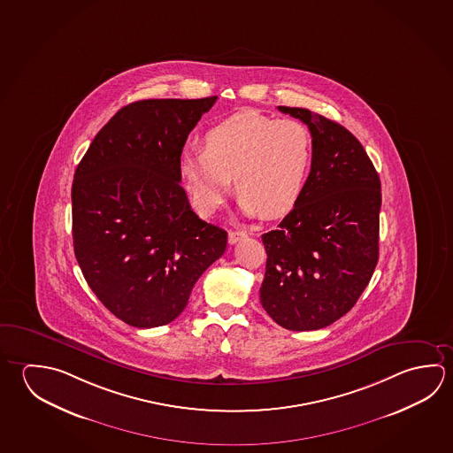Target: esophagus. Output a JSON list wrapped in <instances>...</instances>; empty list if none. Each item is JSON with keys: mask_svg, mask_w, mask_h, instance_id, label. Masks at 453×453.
<instances>
[{"mask_svg": "<svg viewBox=\"0 0 453 453\" xmlns=\"http://www.w3.org/2000/svg\"><path fill=\"white\" fill-rule=\"evenodd\" d=\"M243 238H246V232H243V230H232V232H229L230 245H235L237 242L243 240Z\"/></svg>", "mask_w": 453, "mask_h": 453, "instance_id": "1", "label": "esophagus"}]
</instances>
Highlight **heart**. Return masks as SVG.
Here are the masks:
<instances>
[{
	"instance_id": "obj_1",
	"label": "heart",
	"mask_w": 453,
	"mask_h": 453,
	"mask_svg": "<svg viewBox=\"0 0 453 453\" xmlns=\"http://www.w3.org/2000/svg\"><path fill=\"white\" fill-rule=\"evenodd\" d=\"M311 160L313 138L303 124L245 110L208 128L203 148H184L180 172L203 215L221 207L234 178L246 216L278 218L301 199Z\"/></svg>"
}]
</instances>
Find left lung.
Listing matches in <instances>:
<instances>
[{
    "mask_svg": "<svg viewBox=\"0 0 453 453\" xmlns=\"http://www.w3.org/2000/svg\"><path fill=\"white\" fill-rule=\"evenodd\" d=\"M302 120L313 160L296 207L262 235L267 253L261 303L277 325L315 331L357 303L379 261L380 178L349 130L305 108L278 106Z\"/></svg>",
    "mask_w": 453,
    "mask_h": 453,
    "instance_id": "8db88e82",
    "label": "left lung"
}]
</instances>
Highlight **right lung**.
<instances>
[{
    "mask_svg": "<svg viewBox=\"0 0 453 453\" xmlns=\"http://www.w3.org/2000/svg\"><path fill=\"white\" fill-rule=\"evenodd\" d=\"M218 96L142 100L108 120L74 172L73 245L90 289L135 327L173 321L227 232L191 210L184 143Z\"/></svg>",
    "mask_w": 453,
    "mask_h": 453,
    "instance_id": "add662e5",
    "label": "right lung"
}]
</instances>
